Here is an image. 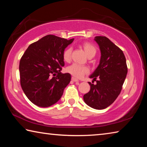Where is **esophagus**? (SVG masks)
I'll list each match as a JSON object with an SVG mask.
<instances>
[{"instance_id": "esophagus-1", "label": "esophagus", "mask_w": 147, "mask_h": 147, "mask_svg": "<svg viewBox=\"0 0 147 147\" xmlns=\"http://www.w3.org/2000/svg\"><path fill=\"white\" fill-rule=\"evenodd\" d=\"M71 80H72V81H73V82H78L79 80L77 78H76L75 77H72V78H71Z\"/></svg>"}]
</instances>
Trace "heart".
I'll return each mask as SVG.
<instances>
[{
    "label": "heart",
    "mask_w": 147,
    "mask_h": 147,
    "mask_svg": "<svg viewBox=\"0 0 147 147\" xmlns=\"http://www.w3.org/2000/svg\"><path fill=\"white\" fill-rule=\"evenodd\" d=\"M82 47L86 55L88 57L94 56L96 53L95 46L89 42H85L82 44ZM71 57V48L68 47L65 50L63 54V59L65 61H70ZM67 71L76 78H82L84 74L89 73V69L85 66H81L78 64L74 63L68 67Z\"/></svg>",
    "instance_id": "heart-1"
}]
</instances>
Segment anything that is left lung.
<instances>
[{
  "mask_svg": "<svg viewBox=\"0 0 147 147\" xmlns=\"http://www.w3.org/2000/svg\"><path fill=\"white\" fill-rule=\"evenodd\" d=\"M94 40L98 45L101 56L99 65L89 78L96 84L89 82L91 89L84 95V100L92 108L103 109L110 106L120 94L128 68L123 52L108 38L96 36Z\"/></svg>",
  "mask_w": 147,
  "mask_h": 147,
  "instance_id": "obj_1",
  "label": "left lung"
}]
</instances>
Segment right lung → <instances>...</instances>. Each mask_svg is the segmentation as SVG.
Returning a JSON list of instances; mask_svg holds the SVG:
<instances>
[{
  "mask_svg": "<svg viewBox=\"0 0 147 147\" xmlns=\"http://www.w3.org/2000/svg\"><path fill=\"white\" fill-rule=\"evenodd\" d=\"M74 39L47 35L32 43L20 60L21 86L30 100L39 107H49L61 98L70 82L69 73L62 74L63 54Z\"/></svg>",
  "mask_w": 147,
  "mask_h": 147,
  "instance_id": "right-lung-1",
  "label": "right lung"
}]
</instances>
